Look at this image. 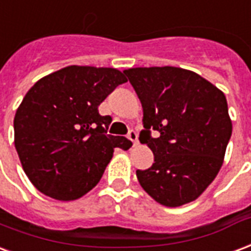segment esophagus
I'll use <instances>...</instances> for the list:
<instances>
[{"instance_id":"34e87169","label":"esophagus","mask_w":251,"mask_h":251,"mask_svg":"<svg viewBox=\"0 0 251 251\" xmlns=\"http://www.w3.org/2000/svg\"><path fill=\"white\" fill-rule=\"evenodd\" d=\"M127 138L133 142V145H137L138 144V134H137V131L135 130H129V133H127Z\"/></svg>"}]
</instances>
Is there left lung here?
I'll use <instances>...</instances> for the list:
<instances>
[{
	"label": "left lung",
	"instance_id": "8db88e82",
	"mask_svg": "<svg viewBox=\"0 0 251 251\" xmlns=\"http://www.w3.org/2000/svg\"><path fill=\"white\" fill-rule=\"evenodd\" d=\"M124 73L144 109L141 144L154 154L149 169L137 170L138 182L163 206L194 201L217 177L231 137L225 94L194 72L174 66Z\"/></svg>",
	"mask_w": 251,
	"mask_h": 251
}]
</instances>
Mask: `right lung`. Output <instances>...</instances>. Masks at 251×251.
Listing matches in <instances>:
<instances>
[{"label":"right lung","instance_id":"add662e5","mask_svg":"<svg viewBox=\"0 0 251 251\" xmlns=\"http://www.w3.org/2000/svg\"><path fill=\"white\" fill-rule=\"evenodd\" d=\"M127 79L120 70L68 66L37 81L14 117V145L30 182L58 201L96 186L116 148L131 142L107 134L111 118L98 106Z\"/></svg>","mask_w":251,"mask_h":251}]
</instances>
